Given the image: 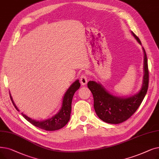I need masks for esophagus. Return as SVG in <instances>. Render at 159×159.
Returning <instances> with one entry per match:
<instances>
[{"instance_id": "obj_1", "label": "esophagus", "mask_w": 159, "mask_h": 159, "mask_svg": "<svg viewBox=\"0 0 159 159\" xmlns=\"http://www.w3.org/2000/svg\"><path fill=\"white\" fill-rule=\"evenodd\" d=\"M80 82L81 84H82V85H85V84H87V82H88V77H87V76L84 73L82 74L80 76Z\"/></svg>"}]
</instances>
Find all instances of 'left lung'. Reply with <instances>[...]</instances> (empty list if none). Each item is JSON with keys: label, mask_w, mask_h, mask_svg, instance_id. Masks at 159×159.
Returning a JSON list of instances; mask_svg holds the SVG:
<instances>
[{"label": "left lung", "mask_w": 159, "mask_h": 159, "mask_svg": "<svg viewBox=\"0 0 159 159\" xmlns=\"http://www.w3.org/2000/svg\"><path fill=\"white\" fill-rule=\"evenodd\" d=\"M133 36L141 45V41L132 32ZM144 53L143 84L140 91L128 98H118L109 93L100 84L95 81H89L88 87L93 97V107L99 118L108 123L118 124L128 120L139 108L146 96L149 86V71L146 51Z\"/></svg>", "instance_id": "obj_1"}]
</instances>
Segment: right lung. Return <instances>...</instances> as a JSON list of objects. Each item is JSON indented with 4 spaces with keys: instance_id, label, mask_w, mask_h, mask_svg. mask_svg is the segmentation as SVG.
I'll return each instance as SVG.
<instances>
[{
    "instance_id": "add662e5",
    "label": "right lung",
    "mask_w": 159,
    "mask_h": 159,
    "mask_svg": "<svg viewBox=\"0 0 159 159\" xmlns=\"http://www.w3.org/2000/svg\"><path fill=\"white\" fill-rule=\"evenodd\" d=\"M80 84L79 83V80H77L73 82L70 87V88L67 89L64 96L62 105H61V108L59 112L55 116H54L53 117H52L51 118L43 121H36L31 119L29 117L26 116L23 113L21 114L24 118L30 123H32L33 125L40 128L41 129L51 131L58 130L61 128H62L66 125L70 119L73 97L75 92L80 88ZM10 96L13 105H14L15 108L18 110V111H19V109L15 105L14 102H13L10 93Z\"/></svg>"
}]
</instances>
